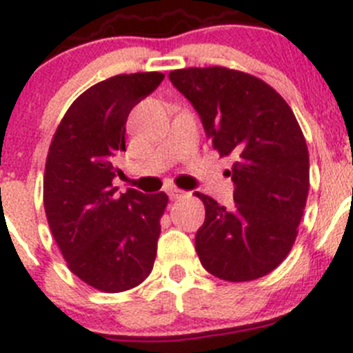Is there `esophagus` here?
Instances as JSON below:
<instances>
[{"instance_id": "34e87169", "label": "esophagus", "mask_w": 353, "mask_h": 353, "mask_svg": "<svg viewBox=\"0 0 353 353\" xmlns=\"http://www.w3.org/2000/svg\"><path fill=\"white\" fill-rule=\"evenodd\" d=\"M167 193H169L170 199H181V198H184V196H186V191H183V190H177V188H170V190L167 191Z\"/></svg>"}]
</instances>
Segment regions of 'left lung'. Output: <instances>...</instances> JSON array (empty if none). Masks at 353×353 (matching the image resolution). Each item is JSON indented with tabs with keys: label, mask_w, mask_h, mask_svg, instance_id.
<instances>
[{
	"label": "left lung",
	"mask_w": 353,
	"mask_h": 353,
	"mask_svg": "<svg viewBox=\"0 0 353 353\" xmlns=\"http://www.w3.org/2000/svg\"><path fill=\"white\" fill-rule=\"evenodd\" d=\"M193 104L220 157L236 159L234 205L196 193L205 222L194 237L203 268L227 282H251L276 268L297 237L309 193V152L282 95L259 78L223 66L169 73Z\"/></svg>",
	"instance_id": "obj_1"
}]
</instances>
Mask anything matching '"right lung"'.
<instances>
[{
	"mask_svg": "<svg viewBox=\"0 0 353 353\" xmlns=\"http://www.w3.org/2000/svg\"><path fill=\"white\" fill-rule=\"evenodd\" d=\"M165 74H116L85 90L56 130L44 172L49 229L66 265L97 290H130L154 268L165 193L117 194L114 159L126 150L131 109Z\"/></svg>",
	"mask_w": 353,
	"mask_h": 353,
	"instance_id": "1",
	"label": "right lung"
}]
</instances>
